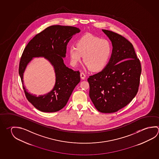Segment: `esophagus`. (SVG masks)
I'll use <instances>...</instances> for the list:
<instances>
[{"mask_svg": "<svg viewBox=\"0 0 159 159\" xmlns=\"http://www.w3.org/2000/svg\"><path fill=\"white\" fill-rule=\"evenodd\" d=\"M85 77H86V76H85V75L83 73H80V78L81 79H83V80L85 79Z\"/></svg>", "mask_w": 159, "mask_h": 159, "instance_id": "obj_1", "label": "esophagus"}]
</instances>
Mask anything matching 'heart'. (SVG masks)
Instances as JSON below:
<instances>
[{
  "label": "heart",
  "mask_w": 159,
  "mask_h": 159,
  "mask_svg": "<svg viewBox=\"0 0 159 159\" xmlns=\"http://www.w3.org/2000/svg\"><path fill=\"white\" fill-rule=\"evenodd\" d=\"M67 52L73 66L78 64L83 56V61L86 67L93 71H100L108 63L111 46L106 39L86 34L78 40L76 46H70Z\"/></svg>",
  "instance_id": "1"
}]
</instances>
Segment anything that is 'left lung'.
I'll list each match as a JSON object with an SVG mask.
<instances>
[{
  "mask_svg": "<svg viewBox=\"0 0 159 159\" xmlns=\"http://www.w3.org/2000/svg\"><path fill=\"white\" fill-rule=\"evenodd\" d=\"M113 46L106 67L88 79L89 97L98 111H117L130 103L137 93L141 66L131 42L119 34L102 30Z\"/></svg>",
  "mask_w": 159,
  "mask_h": 159,
  "instance_id": "obj_1",
  "label": "left lung"
}]
</instances>
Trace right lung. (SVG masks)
<instances>
[{
	"instance_id": "obj_1",
	"label": "right lung",
	"mask_w": 159,
	"mask_h": 159,
	"mask_svg": "<svg viewBox=\"0 0 159 159\" xmlns=\"http://www.w3.org/2000/svg\"><path fill=\"white\" fill-rule=\"evenodd\" d=\"M80 32L71 26L51 25L31 39L23 51L19 66V74L28 101L43 112H55L67 104L73 90L80 81V72L67 67L63 58L66 46L74 35ZM34 57H44L54 67L56 76L55 85L50 92L37 96L27 92L23 83V74L28 64Z\"/></svg>"
}]
</instances>
